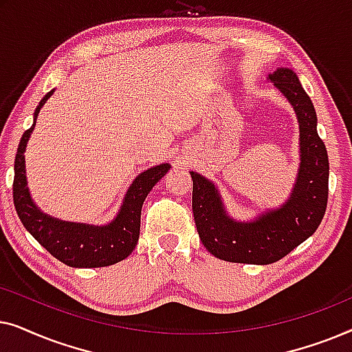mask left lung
<instances>
[{"instance_id": "8db88e82", "label": "left lung", "mask_w": 352, "mask_h": 352, "mask_svg": "<svg viewBox=\"0 0 352 352\" xmlns=\"http://www.w3.org/2000/svg\"><path fill=\"white\" fill-rule=\"evenodd\" d=\"M267 80L295 110L300 126V168L290 197L253 219H235L214 182L190 171L192 210L200 240L223 261L263 266L276 263L309 239L325 214L330 166L325 144L317 134L314 104L288 67H278Z\"/></svg>"}]
</instances>
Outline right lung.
<instances>
[{
    "instance_id": "right-lung-1",
    "label": "right lung",
    "mask_w": 352,
    "mask_h": 352,
    "mask_svg": "<svg viewBox=\"0 0 352 352\" xmlns=\"http://www.w3.org/2000/svg\"><path fill=\"white\" fill-rule=\"evenodd\" d=\"M54 91L56 89H51L40 100L33 113V124L22 134L21 142H19L16 162H14V206L23 228L60 263L70 267L112 266L128 258L136 248L144 200L152 187L166 175L171 165L160 163L139 173L131 186L128 187L118 213L107 224L74 223V221H64L46 214L33 201L30 189L27 186L25 148L35 129L38 113Z\"/></svg>"
}]
</instances>
